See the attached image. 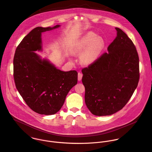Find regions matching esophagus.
<instances>
[{
  "label": "esophagus",
  "mask_w": 152,
  "mask_h": 152,
  "mask_svg": "<svg viewBox=\"0 0 152 152\" xmlns=\"http://www.w3.org/2000/svg\"><path fill=\"white\" fill-rule=\"evenodd\" d=\"M82 77H83L82 73L80 72H78V81H81V79H82Z\"/></svg>",
  "instance_id": "1"
}]
</instances>
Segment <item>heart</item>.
<instances>
[{
	"label": "heart",
	"instance_id": "obj_1",
	"mask_svg": "<svg viewBox=\"0 0 152 152\" xmlns=\"http://www.w3.org/2000/svg\"><path fill=\"white\" fill-rule=\"evenodd\" d=\"M104 45V40L91 31L77 42L74 51L76 53H81L86 49L82 54L81 60L84 64H90L97 58Z\"/></svg>",
	"mask_w": 152,
	"mask_h": 152
}]
</instances>
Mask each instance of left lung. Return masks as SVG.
<instances>
[{
  "instance_id": "obj_1",
  "label": "left lung",
  "mask_w": 152,
  "mask_h": 152,
  "mask_svg": "<svg viewBox=\"0 0 152 152\" xmlns=\"http://www.w3.org/2000/svg\"><path fill=\"white\" fill-rule=\"evenodd\" d=\"M105 53L82 69L85 102L96 116H107L123 108L139 81V59L134 44L119 28Z\"/></svg>"
}]
</instances>
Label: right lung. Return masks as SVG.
<instances>
[{
  "instance_id": "1",
  "label": "right lung",
  "mask_w": 152,
  "mask_h": 152,
  "mask_svg": "<svg viewBox=\"0 0 152 152\" xmlns=\"http://www.w3.org/2000/svg\"><path fill=\"white\" fill-rule=\"evenodd\" d=\"M58 27L34 28L18 45L13 58L16 87L28 107L41 115L59 111L78 81L75 70L62 71L34 52L42 50V33Z\"/></svg>"
}]
</instances>
